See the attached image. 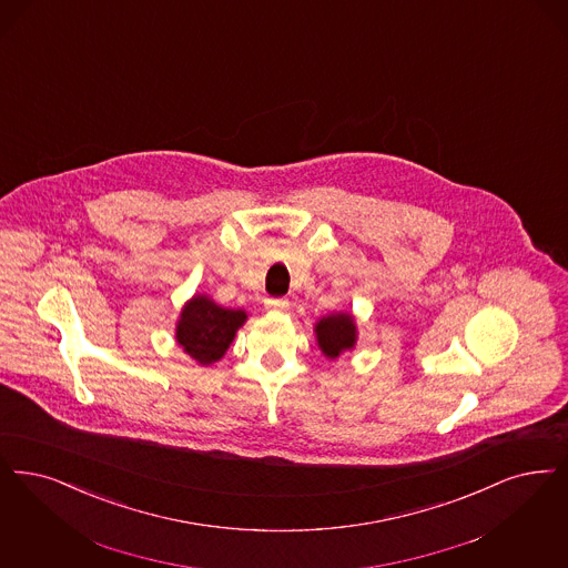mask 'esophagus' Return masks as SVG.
I'll use <instances>...</instances> for the list:
<instances>
[{"label": "esophagus", "instance_id": "obj_1", "mask_svg": "<svg viewBox=\"0 0 568 568\" xmlns=\"http://www.w3.org/2000/svg\"><path fill=\"white\" fill-rule=\"evenodd\" d=\"M287 306H290V302L283 300V297H266L264 300V308L266 311H285Z\"/></svg>", "mask_w": 568, "mask_h": 568}]
</instances>
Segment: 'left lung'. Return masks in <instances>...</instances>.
<instances>
[{
    "instance_id": "8db88e82",
    "label": "left lung",
    "mask_w": 568,
    "mask_h": 568,
    "mask_svg": "<svg viewBox=\"0 0 568 568\" xmlns=\"http://www.w3.org/2000/svg\"><path fill=\"white\" fill-rule=\"evenodd\" d=\"M317 341L321 351L336 359L341 353L348 351L355 344V323L351 315H332L321 318L317 323Z\"/></svg>"
}]
</instances>
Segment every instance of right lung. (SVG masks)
<instances>
[{"mask_svg": "<svg viewBox=\"0 0 568 568\" xmlns=\"http://www.w3.org/2000/svg\"><path fill=\"white\" fill-rule=\"evenodd\" d=\"M245 318L243 311H227L209 297L196 295L183 308L178 323V342L199 364H213L222 359Z\"/></svg>", "mask_w": 568, "mask_h": 568, "instance_id": "1", "label": "right lung"}]
</instances>
